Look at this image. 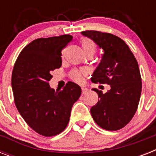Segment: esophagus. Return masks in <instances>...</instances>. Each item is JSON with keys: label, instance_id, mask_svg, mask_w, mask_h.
I'll return each instance as SVG.
<instances>
[{"label": "esophagus", "instance_id": "esophagus-1", "mask_svg": "<svg viewBox=\"0 0 156 156\" xmlns=\"http://www.w3.org/2000/svg\"><path fill=\"white\" fill-rule=\"evenodd\" d=\"M88 92V89L86 87H82V94L83 95H85Z\"/></svg>", "mask_w": 156, "mask_h": 156}]
</instances>
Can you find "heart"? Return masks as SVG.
Listing matches in <instances>:
<instances>
[{"label": "heart", "instance_id": "obj_1", "mask_svg": "<svg viewBox=\"0 0 156 156\" xmlns=\"http://www.w3.org/2000/svg\"><path fill=\"white\" fill-rule=\"evenodd\" d=\"M81 44L83 47V49L84 52H87V51H92L95 52V43L93 42L92 40L87 38H83L81 40ZM72 78L73 80L77 81V82H82L83 80V73H81L80 71L74 70L71 74Z\"/></svg>", "mask_w": 156, "mask_h": 156}]
</instances>
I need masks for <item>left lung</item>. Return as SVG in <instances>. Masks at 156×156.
<instances>
[{
    "instance_id": "left-lung-1",
    "label": "left lung",
    "mask_w": 156,
    "mask_h": 156,
    "mask_svg": "<svg viewBox=\"0 0 156 156\" xmlns=\"http://www.w3.org/2000/svg\"><path fill=\"white\" fill-rule=\"evenodd\" d=\"M82 35L104 52L91 81L111 87L105 94L93 89L100 100L90 108L91 116L104 129H120L133 118L140 100L142 79L137 60L125 41L116 35L97 30L82 31Z\"/></svg>"
}]
</instances>
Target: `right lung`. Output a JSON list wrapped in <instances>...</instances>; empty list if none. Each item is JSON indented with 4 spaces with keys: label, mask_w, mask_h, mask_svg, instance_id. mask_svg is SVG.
Listing matches in <instances>:
<instances>
[{
    "label": "right lung",
    "mask_w": 156,
    "mask_h": 156,
    "mask_svg": "<svg viewBox=\"0 0 156 156\" xmlns=\"http://www.w3.org/2000/svg\"><path fill=\"white\" fill-rule=\"evenodd\" d=\"M73 40L70 35L33 40L20 52L12 73V89L19 113L30 128L44 136L66 129L81 87L68 82L62 90L52 89V71L61 66V50Z\"/></svg>",
    "instance_id": "right-lung-1"
}]
</instances>
